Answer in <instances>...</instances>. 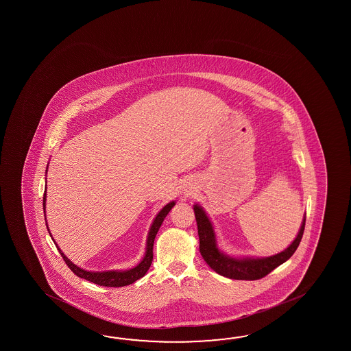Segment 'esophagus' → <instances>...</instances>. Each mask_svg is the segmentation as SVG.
Returning a JSON list of instances; mask_svg holds the SVG:
<instances>
[{
	"mask_svg": "<svg viewBox=\"0 0 351 351\" xmlns=\"http://www.w3.org/2000/svg\"><path fill=\"white\" fill-rule=\"evenodd\" d=\"M184 191H186V193L189 194H191V192H192V189H191V188H186V189H184ZM186 192H184V193H186Z\"/></svg>",
	"mask_w": 351,
	"mask_h": 351,
	"instance_id": "esophagus-1",
	"label": "esophagus"
}]
</instances>
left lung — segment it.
<instances>
[{
    "label": "left lung",
    "mask_w": 351,
    "mask_h": 351,
    "mask_svg": "<svg viewBox=\"0 0 351 351\" xmlns=\"http://www.w3.org/2000/svg\"><path fill=\"white\" fill-rule=\"evenodd\" d=\"M194 216L198 227V237H199V252L203 260L207 262L210 269L216 271L221 276L228 277L232 280H258L269 275L271 271L287 261L295 251L302 239L305 230L306 216H304L302 223L298 232L296 239H293L291 245L285 248L280 254L269 256V257H234L224 254L218 247L216 232L213 223L210 222L206 210L201 204L194 203Z\"/></svg>",
    "instance_id": "1"
}]
</instances>
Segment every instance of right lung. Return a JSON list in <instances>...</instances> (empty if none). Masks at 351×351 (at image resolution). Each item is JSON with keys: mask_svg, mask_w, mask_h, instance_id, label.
Instances as JSON below:
<instances>
[{"mask_svg": "<svg viewBox=\"0 0 351 351\" xmlns=\"http://www.w3.org/2000/svg\"><path fill=\"white\" fill-rule=\"evenodd\" d=\"M49 167V165H47ZM47 172V171H46ZM44 212L46 215V189L45 193H44ZM176 206V202H169L168 204H165L163 208L160 209L158 212L157 216L154 218L153 223L150 226L149 232H148V237H147V245H145V254L144 257L142 258V261L139 262L135 267L130 269H112V271H101V272H97V271H88V269H82L79 266H76L75 263L70 261L67 258L65 254L60 250V247L58 246V243L55 242V239H53L50 230H49V226L46 223L47 227V231L50 233L51 239L55 242V246L58 247L60 254L62 256L64 261L66 262L67 266L70 267V269L74 272L75 275L80 278H85L93 284L100 285V286H106V287H123V286H128V285H132L135 282L136 280L142 278L147 271L149 269L152 261H153V245H154V239L157 236L158 231L160 228V226L163 223L165 217L171 212V209Z\"/></svg>", "mask_w": 351, "mask_h": 351, "instance_id": "obj_1", "label": "right lung"}]
</instances>
